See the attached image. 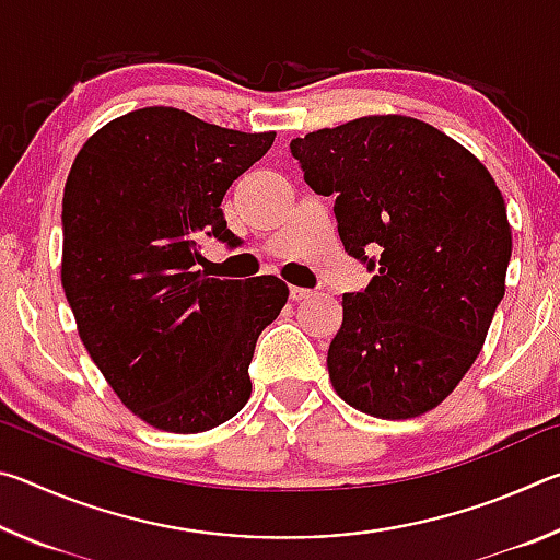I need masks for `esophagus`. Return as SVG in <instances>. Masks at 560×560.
<instances>
[{
  "mask_svg": "<svg viewBox=\"0 0 560 560\" xmlns=\"http://www.w3.org/2000/svg\"><path fill=\"white\" fill-rule=\"evenodd\" d=\"M289 296H291V301H306V299L314 296V291L301 289V287H291L289 289Z\"/></svg>",
  "mask_w": 560,
  "mask_h": 560,
  "instance_id": "34e87169",
  "label": "esophagus"
}]
</instances>
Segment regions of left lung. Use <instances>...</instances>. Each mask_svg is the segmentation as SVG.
Returning <instances> with one entry per match:
<instances>
[{
    "label": "left lung",
    "mask_w": 560,
    "mask_h": 560,
    "mask_svg": "<svg viewBox=\"0 0 560 560\" xmlns=\"http://www.w3.org/2000/svg\"><path fill=\"white\" fill-rule=\"evenodd\" d=\"M303 179L336 197L338 236L373 273L343 293L328 348L336 393L407 420L438 407L485 346L511 259L494 177L457 140L407 116H365L291 140Z\"/></svg>",
    "instance_id": "left-lung-1"
}]
</instances>
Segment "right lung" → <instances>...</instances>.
<instances>
[{
	"mask_svg": "<svg viewBox=\"0 0 560 560\" xmlns=\"http://www.w3.org/2000/svg\"><path fill=\"white\" fill-rule=\"evenodd\" d=\"M273 136L153 106L93 132L71 165L66 299L120 402L158 430H212L252 395L254 346L281 314L287 283L210 279L195 264L205 236L234 246L220 205Z\"/></svg>",
	"mask_w": 560,
	"mask_h": 560,
	"instance_id": "add662e5",
	"label": "right lung"
}]
</instances>
